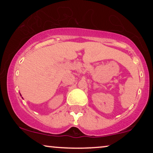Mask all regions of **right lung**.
<instances>
[{"instance_id": "obj_1", "label": "right lung", "mask_w": 153, "mask_h": 153, "mask_svg": "<svg viewBox=\"0 0 153 153\" xmlns=\"http://www.w3.org/2000/svg\"><path fill=\"white\" fill-rule=\"evenodd\" d=\"M20 95H21V94H20ZM21 96H22V95H21Z\"/></svg>"}]
</instances>
